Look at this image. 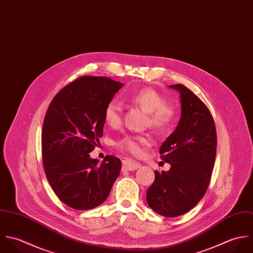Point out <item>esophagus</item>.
Instances as JSON below:
<instances>
[{"label": "esophagus", "mask_w": 253, "mask_h": 253, "mask_svg": "<svg viewBox=\"0 0 253 253\" xmlns=\"http://www.w3.org/2000/svg\"><path fill=\"white\" fill-rule=\"evenodd\" d=\"M123 164V169L126 171H132V170H136L138 168L141 167V163L131 160V159H124L122 161Z\"/></svg>", "instance_id": "obj_1"}]
</instances>
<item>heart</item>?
Listing matches in <instances>:
<instances>
[{
    "label": "heart",
    "instance_id": "1",
    "mask_svg": "<svg viewBox=\"0 0 253 253\" xmlns=\"http://www.w3.org/2000/svg\"><path fill=\"white\" fill-rule=\"evenodd\" d=\"M125 100L137 105L148 112V124L158 133L166 132L174 123L176 118V108L166 103L165 98L151 87H143L128 93ZM122 106L119 101H108L103 112V119L107 126L117 128L122 123ZM149 144L146 137L127 134L115 142V146L124 152L139 155L144 152V147Z\"/></svg>",
    "mask_w": 253,
    "mask_h": 253
}]
</instances>
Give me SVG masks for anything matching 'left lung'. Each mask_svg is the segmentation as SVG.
<instances>
[{"instance_id":"1","label":"left lung","mask_w":253,"mask_h":253,"mask_svg":"<svg viewBox=\"0 0 253 253\" xmlns=\"http://www.w3.org/2000/svg\"><path fill=\"white\" fill-rule=\"evenodd\" d=\"M180 93L181 118L160 147L168 171H154L147 202L156 213L177 217L196 206L207 191L216 156L217 135L213 116L204 102L183 84L169 86Z\"/></svg>"}]
</instances>
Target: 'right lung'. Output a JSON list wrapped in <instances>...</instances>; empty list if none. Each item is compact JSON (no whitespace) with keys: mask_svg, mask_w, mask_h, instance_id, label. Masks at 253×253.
Instances as JSON below:
<instances>
[{"mask_svg":"<svg viewBox=\"0 0 253 253\" xmlns=\"http://www.w3.org/2000/svg\"><path fill=\"white\" fill-rule=\"evenodd\" d=\"M123 86L108 77L81 76L52 99L42 130L44 170L57 198L77 210L104 202L121 170V161L90 157L98 146L107 102Z\"/></svg>","mask_w":253,"mask_h":253,"instance_id":"1","label":"right lung"}]
</instances>
